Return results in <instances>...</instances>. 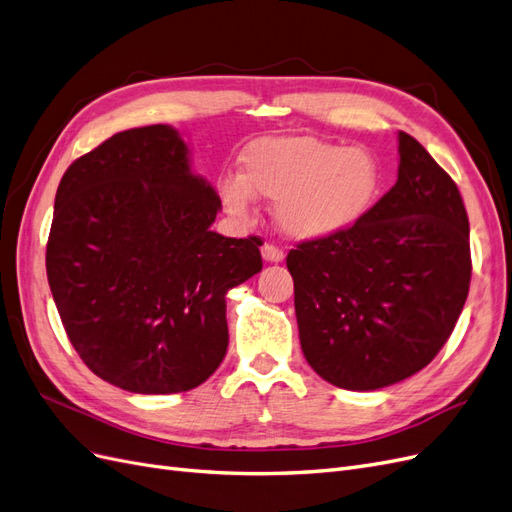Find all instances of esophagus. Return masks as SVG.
<instances>
[{
    "mask_svg": "<svg viewBox=\"0 0 512 512\" xmlns=\"http://www.w3.org/2000/svg\"><path fill=\"white\" fill-rule=\"evenodd\" d=\"M261 255H263V259L270 261V263H278V261L285 259L283 249H278V246H274V244H263Z\"/></svg>",
    "mask_w": 512,
    "mask_h": 512,
    "instance_id": "obj_1",
    "label": "esophagus"
}]
</instances>
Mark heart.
Instances as JSON below:
<instances>
[{
  "label": "heart",
  "mask_w": 512,
  "mask_h": 512,
  "mask_svg": "<svg viewBox=\"0 0 512 512\" xmlns=\"http://www.w3.org/2000/svg\"><path fill=\"white\" fill-rule=\"evenodd\" d=\"M381 191V163L364 146H340L312 136L253 142L242 155V176L219 185L225 208L249 217L255 195L274 200V217L298 240L336 236L353 227Z\"/></svg>",
  "instance_id": "1"
}]
</instances>
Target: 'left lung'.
Masks as SVG:
<instances>
[{
	"label": "left lung",
	"instance_id": "1",
	"mask_svg": "<svg viewBox=\"0 0 512 512\" xmlns=\"http://www.w3.org/2000/svg\"><path fill=\"white\" fill-rule=\"evenodd\" d=\"M398 180L353 227L287 255L304 357L340 389L417 374L470 289V225L453 178L404 131Z\"/></svg>",
	"mask_w": 512,
	"mask_h": 512
}]
</instances>
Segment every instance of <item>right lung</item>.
Segmentation results:
<instances>
[{
    "mask_svg": "<svg viewBox=\"0 0 512 512\" xmlns=\"http://www.w3.org/2000/svg\"><path fill=\"white\" fill-rule=\"evenodd\" d=\"M219 208L170 125L121 131L65 170L46 274L65 334L93 374L161 395L219 368L225 295L261 272L259 238L210 229Z\"/></svg>",
    "mask_w": 512,
    "mask_h": 512,
    "instance_id": "add662e5",
    "label": "right lung"
}]
</instances>
